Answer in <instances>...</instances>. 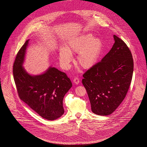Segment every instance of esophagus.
I'll use <instances>...</instances> for the list:
<instances>
[{"label": "esophagus", "mask_w": 147, "mask_h": 147, "mask_svg": "<svg viewBox=\"0 0 147 147\" xmlns=\"http://www.w3.org/2000/svg\"><path fill=\"white\" fill-rule=\"evenodd\" d=\"M74 82L75 84H78L79 82H80V80L78 78H75L74 79Z\"/></svg>", "instance_id": "1"}]
</instances>
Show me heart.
Returning <instances> with one entry per match:
<instances>
[{"instance_id": "obj_1", "label": "heart", "mask_w": 147, "mask_h": 147, "mask_svg": "<svg viewBox=\"0 0 147 147\" xmlns=\"http://www.w3.org/2000/svg\"><path fill=\"white\" fill-rule=\"evenodd\" d=\"M102 49V42L99 38L89 33H85L69 39L66 49H62L59 52V61L62 67L69 69L72 59V53H78L76 63L84 69L94 66L98 62Z\"/></svg>"}]
</instances>
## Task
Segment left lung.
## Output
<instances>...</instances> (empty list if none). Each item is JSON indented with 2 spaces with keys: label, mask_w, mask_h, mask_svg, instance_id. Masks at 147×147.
<instances>
[{
  "label": "left lung",
  "mask_w": 147,
  "mask_h": 147,
  "mask_svg": "<svg viewBox=\"0 0 147 147\" xmlns=\"http://www.w3.org/2000/svg\"><path fill=\"white\" fill-rule=\"evenodd\" d=\"M110 51L84 75L92 111L98 115L113 113L125 98L133 77L134 62L126 43L114 35Z\"/></svg>",
  "instance_id": "obj_1"
}]
</instances>
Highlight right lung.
Returning a JSON list of instances; mask_svg holds the SVG:
<instances>
[{
    "label": "right lung",
    "mask_w": 147,
    "mask_h": 147,
    "mask_svg": "<svg viewBox=\"0 0 147 147\" xmlns=\"http://www.w3.org/2000/svg\"><path fill=\"white\" fill-rule=\"evenodd\" d=\"M28 40L19 50L15 59L13 72L20 98L40 117L53 120L64 113L63 99L72 87L65 72L49 67L44 74H28L22 66Z\"/></svg>",
    "instance_id": "obj_1"
}]
</instances>
